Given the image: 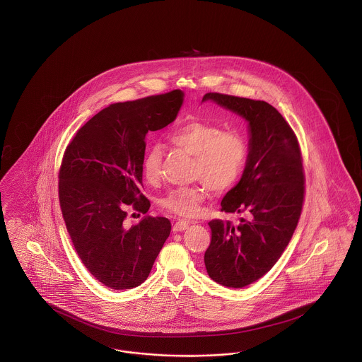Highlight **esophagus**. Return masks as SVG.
Here are the masks:
<instances>
[{
  "instance_id": "obj_1",
  "label": "esophagus",
  "mask_w": 362,
  "mask_h": 362,
  "mask_svg": "<svg viewBox=\"0 0 362 362\" xmlns=\"http://www.w3.org/2000/svg\"><path fill=\"white\" fill-rule=\"evenodd\" d=\"M189 221H185V220H179V221H176V223L173 224V232H182V230L187 229V228H189Z\"/></svg>"
}]
</instances>
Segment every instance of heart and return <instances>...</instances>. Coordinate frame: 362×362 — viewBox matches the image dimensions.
I'll use <instances>...</instances> for the list:
<instances>
[{"label": "heart", "instance_id": "1", "mask_svg": "<svg viewBox=\"0 0 362 362\" xmlns=\"http://www.w3.org/2000/svg\"><path fill=\"white\" fill-rule=\"evenodd\" d=\"M168 144L194 156L192 175L214 192L230 189L240 177L248 148L236 132H223L218 126L202 121L179 124L168 134ZM163 151L153 145L142 160V177L148 185H157L161 177ZM205 199L201 186H189L170 191L160 199V206L182 217H195Z\"/></svg>", "mask_w": 362, "mask_h": 362}]
</instances>
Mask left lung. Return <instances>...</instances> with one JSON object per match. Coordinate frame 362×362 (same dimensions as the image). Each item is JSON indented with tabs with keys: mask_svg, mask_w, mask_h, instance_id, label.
<instances>
[{
	"mask_svg": "<svg viewBox=\"0 0 362 362\" xmlns=\"http://www.w3.org/2000/svg\"><path fill=\"white\" fill-rule=\"evenodd\" d=\"M213 100L248 122L250 146L240 182L226 192L221 211L247 213L233 225L211 220L205 252L209 276L226 288H244L281 258L298 224L305 192L297 137L272 104L209 92Z\"/></svg>",
	"mask_w": 362,
	"mask_h": 362,
	"instance_id": "8db88e82",
	"label": "left lung"
}]
</instances>
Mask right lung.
Returning <instances> with one entry per match:
<instances>
[{"mask_svg":"<svg viewBox=\"0 0 362 362\" xmlns=\"http://www.w3.org/2000/svg\"><path fill=\"white\" fill-rule=\"evenodd\" d=\"M182 103L175 89L111 104L80 127L62 157L58 195L70 239L86 270L110 289L141 285L170 236L165 217L145 216L132 226L126 218L151 207L141 192L146 134L175 121Z\"/></svg>","mask_w":362,"mask_h":362,"instance_id":"obj_1","label":"right lung"}]
</instances>
